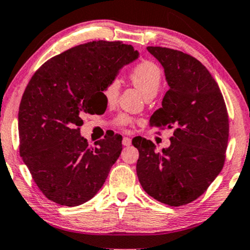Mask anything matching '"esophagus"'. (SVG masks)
Segmentation results:
<instances>
[{"label":"esophagus","instance_id":"esophagus-1","mask_svg":"<svg viewBox=\"0 0 250 250\" xmlns=\"http://www.w3.org/2000/svg\"><path fill=\"white\" fill-rule=\"evenodd\" d=\"M122 145H124V146H130V145H131V139L128 138V137H125V138L122 139Z\"/></svg>","mask_w":250,"mask_h":250}]
</instances>
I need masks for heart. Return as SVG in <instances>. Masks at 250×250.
<instances>
[{
    "label": "heart",
    "mask_w": 250,
    "mask_h": 250,
    "mask_svg": "<svg viewBox=\"0 0 250 250\" xmlns=\"http://www.w3.org/2000/svg\"><path fill=\"white\" fill-rule=\"evenodd\" d=\"M130 80L138 88L146 98L155 96L161 85V70L155 63L144 61L132 69L130 73ZM120 82L118 79L111 80L103 89V94L107 102H114L120 93ZM117 122L125 126L131 122L129 115L121 114L117 118Z\"/></svg>",
    "instance_id": "1"
}]
</instances>
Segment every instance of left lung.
<instances>
[{
	"label": "left lung",
	"mask_w": 250,
	"mask_h": 250,
	"mask_svg": "<svg viewBox=\"0 0 250 250\" xmlns=\"http://www.w3.org/2000/svg\"><path fill=\"white\" fill-rule=\"evenodd\" d=\"M147 51L163 66L168 85L149 125L173 129V136L161 153L150 140L132 139L139 150L137 175L153 198L186 205L203 195L222 170L229 138L227 106L219 85L198 60L167 47Z\"/></svg>",
	"instance_id": "1"
}]
</instances>
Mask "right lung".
Masks as SVG:
<instances>
[{
	"label": "right lung",
	"mask_w": 250,
	"mask_h": 250,
	"mask_svg": "<svg viewBox=\"0 0 250 250\" xmlns=\"http://www.w3.org/2000/svg\"><path fill=\"white\" fill-rule=\"evenodd\" d=\"M138 56L121 42H90L48 60L31 77L19 106L20 156L52 202L82 205L104 185L122 136L105 137L91 148L80 135L82 117L100 113L105 86Z\"/></svg>",
	"instance_id": "right-lung-1"
}]
</instances>
